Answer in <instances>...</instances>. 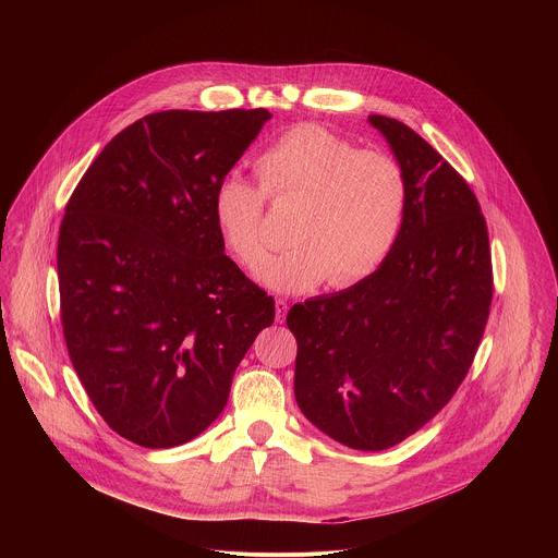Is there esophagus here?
I'll return each instance as SVG.
<instances>
[{
    "mask_svg": "<svg viewBox=\"0 0 558 558\" xmlns=\"http://www.w3.org/2000/svg\"><path fill=\"white\" fill-rule=\"evenodd\" d=\"M288 310H290V305H288L286 299H277V301H275V316H277V322H283V319H286Z\"/></svg>",
    "mask_w": 558,
    "mask_h": 558,
    "instance_id": "obj_1",
    "label": "esophagus"
}]
</instances>
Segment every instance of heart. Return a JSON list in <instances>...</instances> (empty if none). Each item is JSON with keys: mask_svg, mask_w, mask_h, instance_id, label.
Returning <instances> with one entry per match:
<instances>
[{"mask_svg": "<svg viewBox=\"0 0 558 558\" xmlns=\"http://www.w3.org/2000/svg\"><path fill=\"white\" fill-rule=\"evenodd\" d=\"M259 184L228 173L213 193L219 234L242 266L266 255V197L301 204L288 251L259 268L277 292H310L330 279L350 288L374 275L399 236L408 186L398 160L361 148L319 124H299L279 135L255 162Z\"/></svg>", "mask_w": 558, "mask_h": 558, "instance_id": "1", "label": "heart"}]
</instances>
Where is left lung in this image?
<instances>
[{"mask_svg": "<svg viewBox=\"0 0 558 558\" xmlns=\"http://www.w3.org/2000/svg\"><path fill=\"white\" fill-rule=\"evenodd\" d=\"M405 186L398 240L348 290L288 312L299 352L294 396L332 440L383 451L434 418L466 378L492 305L487 226L466 180L421 135L387 116Z\"/></svg>", "mask_w": 558, "mask_h": 558, "instance_id": "obj_1", "label": "left lung"}]
</instances>
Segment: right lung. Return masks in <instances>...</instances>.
<instances>
[{
  "label": "right lung",
  "mask_w": 558,
  "mask_h": 558,
  "mask_svg": "<svg viewBox=\"0 0 558 558\" xmlns=\"http://www.w3.org/2000/svg\"><path fill=\"white\" fill-rule=\"evenodd\" d=\"M266 109L150 113L87 167L58 240L60 316L81 385L122 438L169 449L226 408L275 301L223 253L215 186Z\"/></svg>",
  "instance_id": "right-lung-1"
}]
</instances>
